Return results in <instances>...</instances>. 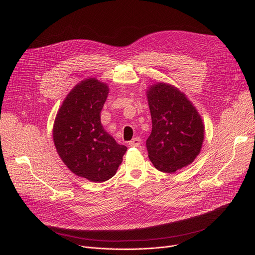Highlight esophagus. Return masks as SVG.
I'll list each match as a JSON object with an SVG mask.
<instances>
[{
    "mask_svg": "<svg viewBox=\"0 0 255 255\" xmlns=\"http://www.w3.org/2000/svg\"><path fill=\"white\" fill-rule=\"evenodd\" d=\"M142 144V140L139 138V136H135L131 141L128 142V145L131 147H139Z\"/></svg>",
    "mask_w": 255,
    "mask_h": 255,
    "instance_id": "34e87169",
    "label": "esophagus"
}]
</instances>
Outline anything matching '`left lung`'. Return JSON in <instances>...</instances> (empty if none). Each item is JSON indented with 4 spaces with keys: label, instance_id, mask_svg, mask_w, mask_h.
I'll return each instance as SVG.
<instances>
[{
    "label": "left lung",
    "instance_id": "1",
    "mask_svg": "<svg viewBox=\"0 0 255 255\" xmlns=\"http://www.w3.org/2000/svg\"><path fill=\"white\" fill-rule=\"evenodd\" d=\"M152 131L148 156L163 172H175L194 161L201 150L204 127L197 110L177 88L159 83L148 92Z\"/></svg>",
    "mask_w": 255,
    "mask_h": 255
}]
</instances>
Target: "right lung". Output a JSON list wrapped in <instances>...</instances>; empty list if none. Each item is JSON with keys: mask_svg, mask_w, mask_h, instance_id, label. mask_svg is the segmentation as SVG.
Instances as JSON below:
<instances>
[{"mask_svg": "<svg viewBox=\"0 0 255 255\" xmlns=\"http://www.w3.org/2000/svg\"><path fill=\"white\" fill-rule=\"evenodd\" d=\"M108 86L89 78L67 95L56 116L53 139L65 165L78 177L101 183L122 164L127 147L117 144L101 125Z\"/></svg>", "mask_w": 255, "mask_h": 255, "instance_id": "add662e5", "label": "right lung"}]
</instances>
